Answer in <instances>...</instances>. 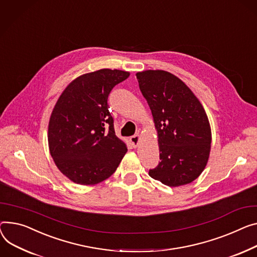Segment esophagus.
Wrapping results in <instances>:
<instances>
[{
    "instance_id": "obj_1",
    "label": "esophagus",
    "mask_w": 257,
    "mask_h": 257,
    "mask_svg": "<svg viewBox=\"0 0 257 257\" xmlns=\"http://www.w3.org/2000/svg\"><path fill=\"white\" fill-rule=\"evenodd\" d=\"M140 141H141V136L139 134H135L130 138V143L132 144L133 147H138L140 144Z\"/></svg>"
}]
</instances>
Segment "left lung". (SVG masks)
I'll return each instance as SVG.
<instances>
[{
	"label": "left lung",
	"mask_w": 257,
	"mask_h": 257,
	"mask_svg": "<svg viewBox=\"0 0 257 257\" xmlns=\"http://www.w3.org/2000/svg\"><path fill=\"white\" fill-rule=\"evenodd\" d=\"M158 133L160 162L149 175L169 187L189 184L206 167L212 134L199 100L177 76L163 70L136 73Z\"/></svg>",
	"instance_id": "1"
}]
</instances>
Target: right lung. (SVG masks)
<instances>
[{
	"label": "right lung",
	"mask_w": 257,
	"mask_h": 257,
	"mask_svg": "<svg viewBox=\"0 0 257 257\" xmlns=\"http://www.w3.org/2000/svg\"><path fill=\"white\" fill-rule=\"evenodd\" d=\"M122 70L101 69L80 75L61 94L48 124V147L60 172L80 185L108 179L127 147L116 138L107 99L115 84L129 77Z\"/></svg>",
	"instance_id": "add662e5"
}]
</instances>
